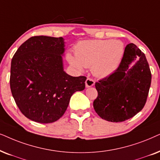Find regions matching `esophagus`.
Listing matches in <instances>:
<instances>
[{
    "instance_id": "1",
    "label": "esophagus",
    "mask_w": 160,
    "mask_h": 160,
    "mask_svg": "<svg viewBox=\"0 0 160 160\" xmlns=\"http://www.w3.org/2000/svg\"><path fill=\"white\" fill-rule=\"evenodd\" d=\"M95 82L94 80H93V79L91 78H87L86 80V86L87 88H89V87H91L93 86V85H94Z\"/></svg>"
}]
</instances>
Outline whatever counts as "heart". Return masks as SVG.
<instances>
[{"instance_id": "b5f03b06", "label": "heart", "mask_w": 160, "mask_h": 160, "mask_svg": "<svg viewBox=\"0 0 160 160\" xmlns=\"http://www.w3.org/2000/svg\"><path fill=\"white\" fill-rule=\"evenodd\" d=\"M124 46L118 40L96 39L78 42L67 59L78 71L91 67L96 76L105 78L116 71L123 58Z\"/></svg>"}]
</instances>
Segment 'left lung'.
Segmentation results:
<instances>
[{
	"instance_id": "obj_1",
	"label": "left lung",
	"mask_w": 160,
	"mask_h": 160,
	"mask_svg": "<svg viewBox=\"0 0 160 160\" xmlns=\"http://www.w3.org/2000/svg\"><path fill=\"white\" fill-rule=\"evenodd\" d=\"M139 58L130 68L135 58ZM152 82L146 55L133 43L127 44L118 67L110 76L96 82L98 96L93 108L102 119L122 122L143 108Z\"/></svg>"
}]
</instances>
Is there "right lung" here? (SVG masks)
<instances>
[{"mask_svg":"<svg viewBox=\"0 0 160 160\" xmlns=\"http://www.w3.org/2000/svg\"><path fill=\"white\" fill-rule=\"evenodd\" d=\"M64 39L32 37L14 53L11 63L10 88L21 112L42 123H52L64 114L74 92L85 89V76L63 71Z\"/></svg>","mask_w":160,"mask_h":160,"instance_id":"1","label":"right lung"}]
</instances>
